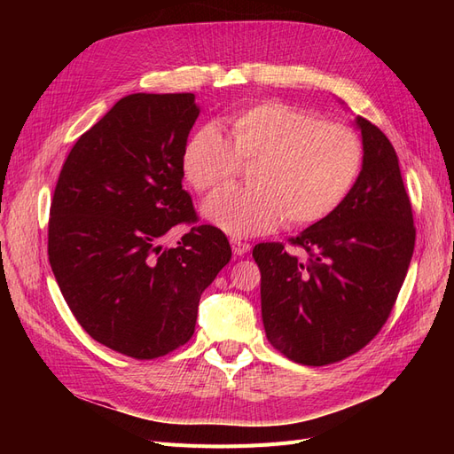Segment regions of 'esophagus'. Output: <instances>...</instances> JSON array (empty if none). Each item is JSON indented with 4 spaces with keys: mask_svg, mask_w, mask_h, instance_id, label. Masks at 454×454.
Returning <instances> with one entry per match:
<instances>
[{
    "mask_svg": "<svg viewBox=\"0 0 454 454\" xmlns=\"http://www.w3.org/2000/svg\"><path fill=\"white\" fill-rule=\"evenodd\" d=\"M231 248H232V254H235V255H244L246 252H250V244L232 239L231 240Z\"/></svg>",
    "mask_w": 454,
    "mask_h": 454,
    "instance_id": "obj_1",
    "label": "esophagus"
}]
</instances>
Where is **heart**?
<instances>
[{
  "label": "heart",
  "instance_id": "1",
  "mask_svg": "<svg viewBox=\"0 0 454 454\" xmlns=\"http://www.w3.org/2000/svg\"><path fill=\"white\" fill-rule=\"evenodd\" d=\"M229 140L215 127L185 144L182 170L197 191L227 182L239 162H252L250 185H227L202 202V215L232 237L305 227L333 214L362 174L364 147L342 125L290 104L267 100L227 119Z\"/></svg>",
  "mask_w": 454,
  "mask_h": 454
}]
</instances>
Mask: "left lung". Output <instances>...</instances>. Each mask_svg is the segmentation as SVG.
Returning a JSON list of instances; mask_svg holds the SVG:
<instances>
[{
    "label": "left lung",
    "mask_w": 454,
    "mask_h": 454,
    "mask_svg": "<svg viewBox=\"0 0 454 454\" xmlns=\"http://www.w3.org/2000/svg\"><path fill=\"white\" fill-rule=\"evenodd\" d=\"M364 167L339 208L299 237L309 261L280 242L254 248L261 316L270 345L303 365L358 352L387 322L415 250L413 210L395 149L380 129L356 117Z\"/></svg>",
    "instance_id": "1"
}]
</instances>
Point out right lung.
<instances>
[{
    "label": "right lung",
    "instance_id": "1",
    "mask_svg": "<svg viewBox=\"0 0 454 454\" xmlns=\"http://www.w3.org/2000/svg\"><path fill=\"white\" fill-rule=\"evenodd\" d=\"M195 94H129L72 147L51 204L49 261L67 307L100 345L153 360L193 337L199 301L231 259L222 231L195 223L182 155Z\"/></svg>",
    "mask_w": 454,
    "mask_h": 454
}]
</instances>
